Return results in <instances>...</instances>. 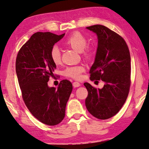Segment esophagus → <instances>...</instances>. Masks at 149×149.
<instances>
[{
    "instance_id": "esophagus-1",
    "label": "esophagus",
    "mask_w": 149,
    "mask_h": 149,
    "mask_svg": "<svg viewBox=\"0 0 149 149\" xmlns=\"http://www.w3.org/2000/svg\"><path fill=\"white\" fill-rule=\"evenodd\" d=\"M72 86H73L74 87H78L80 86V84L79 83V82L74 81V82H73V84H72Z\"/></svg>"
}]
</instances>
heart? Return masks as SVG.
<instances>
[{"label": "heart", "instance_id": "1", "mask_svg": "<svg viewBox=\"0 0 149 149\" xmlns=\"http://www.w3.org/2000/svg\"><path fill=\"white\" fill-rule=\"evenodd\" d=\"M87 39L85 36L80 32L73 33L65 40L66 45L79 52H81L85 57L91 58L93 54V51L90 48L85 47L87 45ZM49 55H50L51 60L55 64L57 65L61 63L62 58L61 52L58 46L55 45L52 48ZM84 71V66L78 65L68 67L64 70V73L66 77L78 80L81 78V73Z\"/></svg>", "mask_w": 149, "mask_h": 149}]
</instances>
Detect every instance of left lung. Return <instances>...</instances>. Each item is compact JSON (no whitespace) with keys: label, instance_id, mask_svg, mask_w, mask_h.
Returning a JSON list of instances; mask_svg holds the SVG:
<instances>
[{"label":"left lung","instance_id":"1","mask_svg":"<svg viewBox=\"0 0 149 149\" xmlns=\"http://www.w3.org/2000/svg\"><path fill=\"white\" fill-rule=\"evenodd\" d=\"M86 29L97 37V48L90 69L91 80L104 82L96 89L84 83L88 91L85 100L87 110L99 119H108L116 115L124 105L131 85V57L126 42L121 36L101 25Z\"/></svg>","mask_w":149,"mask_h":149}]
</instances>
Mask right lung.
I'll return each mask as SVG.
<instances>
[{
  "instance_id": "obj_1",
  "label": "right lung",
  "mask_w": 149,
  "mask_h": 149,
  "mask_svg": "<svg viewBox=\"0 0 149 149\" xmlns=\"http://www.w3.org/2000/svg\"><path fill=\"white\" fill-rule=\"evenodd\" d=\"M64 35L35 33L19 49L16 61V72L25 105L33 116L48 125H57L64 119L72 90L67 80L61 81L57 88L48 85L56 69L50 50Z\"/></svg>"
}]
</instances>
